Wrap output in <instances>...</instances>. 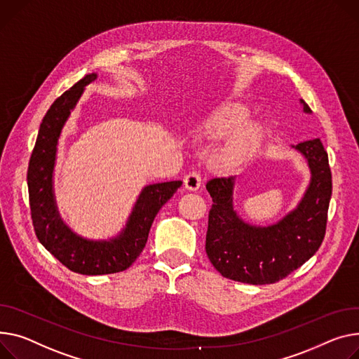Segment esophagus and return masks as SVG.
<instances>
[{"label":"esophagus","mask_w":359,"mask_h":359,"mask_svg":"<svg viewBox=\"0 0 359 359\" xmlns=\"http://www.w3.org/2000/svg\"><path fill=\"white\" fill-rule=\"evenodd\" d=\"M184 187L189 190H198L202 184V177L198 172H190L184 176Z\"/></svg>","instance_id":"34e87169"}]
</instances>
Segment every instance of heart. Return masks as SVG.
<instances>
[{"mask_svg":"<svg viewBox=\"0 0 359 359\" xmlns=\"http://www.w3.org/2000/svg\"><path fill=\"white\" fill-rule=\"evenodd\" d=\"M247 108L240 104H226L215 111L202 126V133L209 138H221L247 118ZM258 138V130L245 126L235 130L224 142L221 149V160L233 165L241 163L254 149Z\"/></svg>","mask_w":359,"mask_h":359,"instance_id":"b5f03b06","label":"heart"}]
</instances>
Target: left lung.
<instances>
[{
  "mask_svg": "<svg viewBox=\"0 0 359 359\" xmlns=\"http://www.w3.org/2000/svg\"><path fill=\"white\" fill-rule=\"evenodd\" d=\"M303 111L312 112L302 100ZM307 160L312 179L299 206L270 226L245 224L232 208L233 176L206 183L212 198L206 232V254L224 277L271 284L287 277L316 254L323 243L332 196V173L327 153L319 138L294 147Z\"/></svg>",
  "mask_w": 359,
  "mask_h": 359,
  "instance_id": "8db88e82",
  "label": "left lung"
}]
</instances>
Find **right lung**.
<instances>
[{"mask_svg":"<svg viewBox=\"0 0 359 359\" xmlns=\"http://www.w3.org/2000/svg\"><path fill=\"white\" fill-rule=\"evenodd\" d=\"M97 79L86 75L62 93L46 112L27 170L32 221L37 240L70 271L85 276L114 274L127 270L144 250L151 224L161 206L182 186L180 180L142 189L126 229L111 241H89L72 232L60 219L53 198V167L60 131L75 108L83 88Z\"/></svg>","mask_w":359,"mask_h":359,"instance_id":"add662e5","label":"right lung"}]
</instances>
